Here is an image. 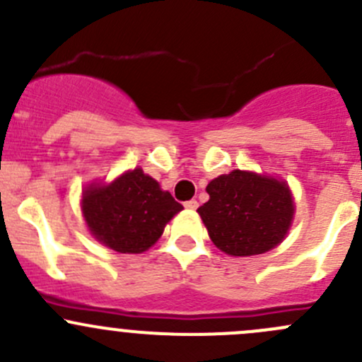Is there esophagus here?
Masks as SVG:
<instances>
[{
	"mask_svg": "<svg viewBox=\"0 0 362 362\" xmlns=\"http://www.w3.org/2000/svg\"><path fill=\"white\" fill-rule=\"evenodd\" d=\"M184 206L189 208V210H196V208H198V202H196V199H189V202L184 203Z\"/></svg>",
	"mask_w": 362,
	"mask_h": 362,
	"instance_id": "34e87169",
	"label": "esophagus"
}]
</instances>
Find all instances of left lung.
Instances as JSON below:
<instances>
[{
    "label": "left lung",
    "instance_id": "1",
    "mask_svg": "<svg viewBox=\"0 0 362 362\" xmlns=\"http://www.w3.org/2000/svg\"><path fill=\"white\" fill-rule=\"evenodd\" d=\"M210 199L198 208L214 245L247 257L275 249L289 231L294 202L286 182L233 170L206 185Z\"/></svg>",
    "mask_w": 362,
    "mask_h": 362
}]
</instances>
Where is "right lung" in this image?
<instances>
[{
	"label": "right lung",
	"mask_w": 362,
	"mask_h": 362,
	"mask_svg": "<svg viewBox=\"0 0 362 362\" xmlns=\"http://www.w3.org/2000/svg\"><path fill=\"white\" fill-rule=\"evenodd\" d=\"M182 204L141 168L108 185L90 184L82 194V214L90 235L120 254H141L160 238Z\"/></svg>",
	"instance_id": "1"
}]
</instances>
